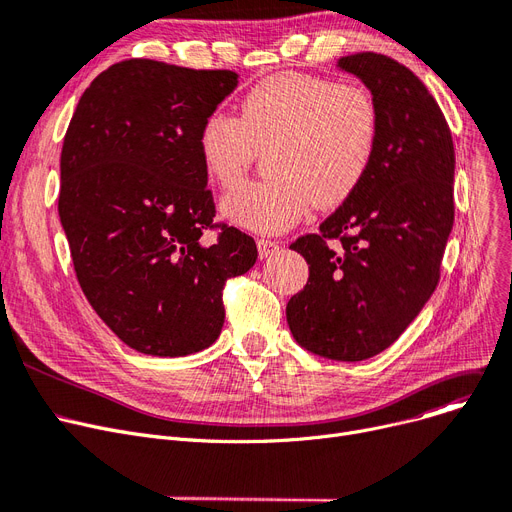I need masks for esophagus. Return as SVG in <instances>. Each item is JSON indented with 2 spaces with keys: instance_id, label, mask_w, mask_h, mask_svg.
<instances>
[{
  "instance_id": "esophagus-1",
  "label": "esophagus",
  "mask_w": 512,
  "mask_h": 512,
  "mask_svg": "<svg viewBox=\"0 0 512 512\" xmlns=\"http://www.w3.org/2000/svg\"><path fill=\"white\" fill-rule=\"evenodd\" d=\"M257 249H259V257L263 259V257L274 255L280 249V244L276 240H270V238H259L257 240Z\"/></svg>"
}]
</instances>
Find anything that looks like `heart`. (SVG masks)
I'll use <instances>...</instances> for the list:
<instances>
[{"mask_svg": "<svg viewBox=\"0 0 512 512\" xmlns=\"http://www.w3.org/2000/svg\"><path fill=\"white\" fill-rule=\"evenodd\" d=\"M381 136L379 108L355 85L307 73H280L253 85L238 117L213 110L196 133L205 173L230 188L257 150L272 173L230 192L221 213L232 224L274 234L291 228L316 203L343 205L362 186Z\"/></svg>", "mask_w": 512, "mask_h": 512, "instance_id": "b5f03b06", "label": "heart"}]
</instances>
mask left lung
<instances>
[{
  "mask_svg": "<svg viewBox=\"0 0 512 512\" xmlns=\"http://www.w3.org/2000/svg\"><path fill=\"white\" fill-rule=\"evenodd\" d=\"M339 66L379 108L381 136L362 186L291 249L309 265L286 305L293 337L339 362L381 353L420 314L439 282L454 226V142L439 104L408 66L360 52Z\"/></svg>",
  "mask_w": 512,
  "mask_h": 512,
  "instance_id": "obj_1",
  "label": "left lung"
}]
</instances>
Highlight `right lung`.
Returning a JSON list of instances; mask_svg holds the SVG:
<instances>
[{
	"label": "right lung",
	"instance_id": "obj_1",
	"mask_svg": "<svg viewBox=\"0 0 512 512\" xmlns=\"http://www.w3.org/2000/svg\"><path fill=\"white\" fill-rule=\"evenodd\" d=\"M236 85L234 71L123 60L87 87L66 129L58 213L75 274L140 353L180 358L215 343L226 282L257 261L249 234L213 221L196 150L198 127Z\"/></svg>",
	"mask_w": 512,
	"mask_h": 512
}]
</instances>
